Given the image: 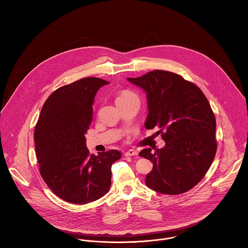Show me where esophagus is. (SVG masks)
I'll use <instances>...</instances> for the list:
<instances>
[{"instance_id": "1", "label": "esophagus", "mask_w": 248, "mask_h": 248, "mask_svg": "<svg viewBox=\"0 0 248 248\" xmlns=\"http://www.w3.org/2000/svg\"><path fill=\"white\" fill-rule=\"evenodd\" d=\"M125 157H132V156H137L138 155V152L136 151V150H133V149H131V150H129V151H127V152H125Z\"/></svg>"}]
</instances>
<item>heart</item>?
I'll return each mask as SVG.
<instances>
[{
    "instance_id": "heart-1",
    "label": "heart",
    "mask_w": 248,
    "mask_h": 248,
    "mask_svg": "<svg viewBox=\"0 0 248 248\" xmlns=\"http://www.w3.org/2000/svg\"><path fill=\"white\" fill-rule=\"evenodd\" d=\"M132 99H138V96L132 92V91H129V90H124L122 92H120L118 94V96L116 97V103H119V102H122V101H127V100H132Z\"/></svg>"
}]
</instances>
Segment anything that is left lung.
Listing matches in <instances>:
<instances>
[{
  "label": "left lung",
  "instance_id": "8db88e82",
  "mask_svg": "<svg viewBox=\"0 0 248 248\" xmlns=\"http://www.w3.org/2000/svg\"><path fill=\"white\" fill-rule=\"evenodd\" d=\"M128 80L147 93L145 128H159L165 141L164 148L140 153L153 163L146 186L169 195L191 189L209 170L217 148L216 117L208 99L196 84L169 71L154 70Z\"/></svg>",
  "mask_w": 248,
  "mask_h": 248
}]
</instances>
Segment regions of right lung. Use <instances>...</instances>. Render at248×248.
I'll use <instances>...</instances> for the list:
<instances>
[{
    "instance_id": "1",
    "label": "right lung",
    "mask_w": 248,
    "mask_h": 248,
    "mask_svg": "<svg viewBox=\"0 0 248 248\" xmlns=\"http://www.w3.org/2000/svg\"><path fill=\"white\" fill-rule=\"evenodd\" d=\"M108 82L83 78L55 90L45 101L34 129L39 172L61 199L86 204L103 197L111 184L117 150L89 154L84 135L92 120L98 89Z\"/></svg>"
}]
</instances>
